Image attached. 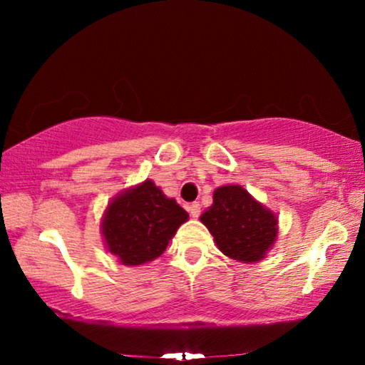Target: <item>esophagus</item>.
Returning a JSON list of instances; mask_svg holds the SVG:
<instances>
[{
	"instance_id": "esophagus-1",
	"label": "esophagus",
	"mask_w": 365,
	"mask_h": 365,
	"mask_svg": "<svg viewBox=\"0 0 365 365\" xmlns=\"http://www.w3.org/2000/svg\"><path fill=\"white\" fill-rule=\"evenodd\" d=\"M189 214H191L192 217H199V214H201V204L199 202H192L189 204Z\"/></svg>"
}]
</instances>
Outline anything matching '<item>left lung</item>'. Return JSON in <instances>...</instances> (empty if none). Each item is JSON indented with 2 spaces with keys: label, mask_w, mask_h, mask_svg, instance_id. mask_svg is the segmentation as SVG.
Instances as JSON below:
<instances>
[{
  "label": "left lung",
  "mask_w": 365,
  "mask_h": 365,
  "mask_svg": "<svg viewBox=\"0 0 365 365\" xmlns=\"http://www.w3.org/2000/svg\"><path fill=\"white\" fill-rule=\"evenodd\" d=\"M201 222L217 247L241 262L261 261L277 236V217L241 186L217 187Z\"/></svg>",
  "instance_id": "1"
}]
</instances>
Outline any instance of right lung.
Masks as SVG:
<instances>
[{"instance_id":"obj_1","label":"right lung","mask_w":365,"mask_h":365,"mask_svg":"<svg viewBox=\"0 0 365 365\" xmlns=\"http://www.w3.org/2000/svg\"><path fill=\"white\" fill-rule=\"evenodd\" d=\"M187 217L174 199L164 196L153 181H144L109 204L103 219V236L109 252L119 261L139 266L161 256Z\"/></svg>"}]
</instances>
